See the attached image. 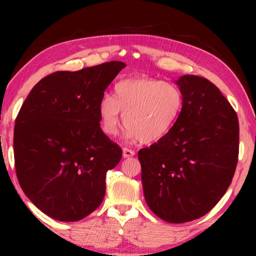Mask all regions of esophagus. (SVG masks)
<instances>
[{"instance_id":"34e87169","label":"esophagus","mask_w":256,"mask_h":256,"mask_svg":"<svg viewBox=\"0 0 256 256\" xmlns=\"http://www.w3.org/2000/svg\"><path fill=\"white\" fill-rule=\"evenodd\" d=\"M122 155H124V158H129V157L135 156V152H134V150H132V149L124 148V149H122Z\"/></svg>"}]
</instances>
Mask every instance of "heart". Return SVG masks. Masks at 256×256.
<instances>
[{
  "label": "heart",
  "mask_w": 256,
  "mask_h": 256,
  "mask_svg": "<svg viewBox=\"0 0 256 256\" xmlns=\"http://www.w3.org/2000/svg\"><path fill=\"white\" fill-rule=\"evenodd\" d=\"M183 104V93L174 84L150 76H132L114 86L113 98H101L98 112L101 129L107 136L118 132L121 113L127 138L152 143L169 134Z\"/></svg>",
  "instance_id": "obj_1"
}]
</instances>
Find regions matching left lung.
Wrapping results in <instances>:
<instances>
[{"instance_id": "left-lung-1", "label": "left lung", "mask_w": 256, "mask_h": 256, "mask_svg": "<svg viewBox=\"0 0 256 256\" xmlns=\"http://www.w3.org/2000/svg\"><path fill=\"white\" fill-rule=\"evenodd\" d=\"M184 96L168 135L138 152L143 194L164 222L205 216L232 183L239 156V121L218 87L198 76L176 82Z\"/></svg>"}]
</instances>
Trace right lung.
<instances>
[{
	"mask_svg": "<svg viewBox=\"0 0 256 256\" xmlns=\"http://www.w3.org/2000/svg\"><path fill=\"white\" fill-rule=\"evenodd\" d=\"M122 62L76 72L58 71L38 82L15 121L14 156L18 183L42 212L78 222L102 202L106 174L122 149L100 128L99 102Z\"/></svg>",
	"mask_w": 256,
	"mask_h": 256,
	"instance_id": "1",
	"label": "right lung"
}]
</instances>
